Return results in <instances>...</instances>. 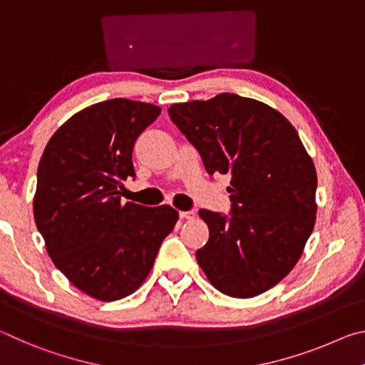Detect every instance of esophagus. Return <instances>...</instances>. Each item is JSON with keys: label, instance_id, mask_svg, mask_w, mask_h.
Returning <instances> with one entry per match:
<instances>
[{"label": "esophagus", "instance_id": "obj_1", "mask_svg": "<svg viewBox=\"0 0 365 365\" xmlns=\"http://www.w3.org/2000/svg\"><path fill=\"white\" fill-rule=\"evenodd\" d=\"M195 217V211H180V219L183 220H190Z\"/></svg>", "mask_w": 365, "mask_h": 365}]
</instances>
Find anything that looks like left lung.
Masks as SVG:
<instances>
[{
	"label": "left lung",
	"mask_w": 365,
	"mask_h": 365,
	"mask_svg": "<svg viewBox=\"0 0 365 365\" xmlns=\"http://www.w3.org/2000/svg\"><path fill=\"white\" fill-rule=\"evenodd\" d=\"M169 115L209 175L232 177V212L201 209L209 240L196 261L220 293L252 298L299 261L316 224L317 174L279 110L235 93L172 104Z\"/></svg>",
	"instance_id": "1"
}]
</instances>
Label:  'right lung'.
Returning <instances> with one entry per match:
<instances>
[{"label": "right lung", "instance_id": "1", "mask_svg": "<svg viewBox=\"0 0 365 365\" xmlns=\"http://www.w3.org/2000/svg\"><path fill=\"white\" fill-rule=\"evenodd\" d=\"M159 114V106L125 98L96 103L66 120L40 159L36 228L54 265L95 299L138 289L178 220L168 205L120 201L123 182L135 177V141Z\"/></svg>", "mask_w": 365, "mask_h": 365}]
</instances>
